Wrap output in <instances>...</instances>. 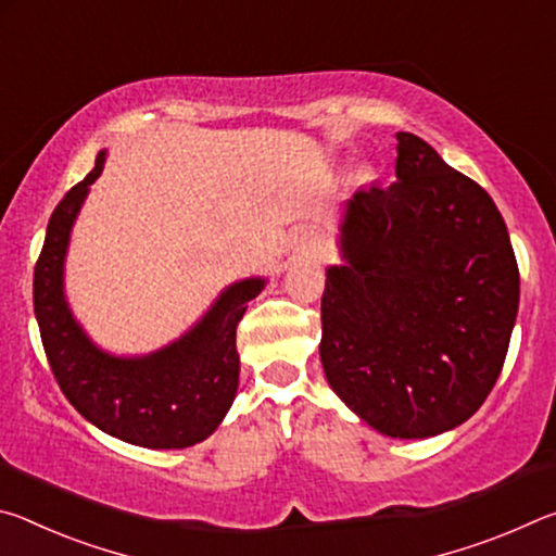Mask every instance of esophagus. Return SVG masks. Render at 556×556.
<instances>
[{"instance_id":"34e87169","label":"esophagus","mask_w":556,"mask_h":556,"mask_svg":"<svg viewBox=\"0 0 556 556\" xmlns=\"http://www.w3.org/2000/svg\"><path fill=\"white\" fill-rule=\"evenodd\" d=\"M316 248V242L312 240V238H304L301 240V250H314Z\"/></svg>"}]
</instances>
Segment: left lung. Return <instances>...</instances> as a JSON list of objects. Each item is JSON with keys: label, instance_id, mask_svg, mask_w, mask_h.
I'll use <instances>...</instances> for the list:
<instances>
[{"label": "left lung", "instance_id": "obj_1", "mask_svg": "<svg viewBox=\"0 0 556 556\" xmlns=\"http://www.w3.org/2000/svg\"><path fill=\"white\" fill-rule=\"evenodd\" d=\"M397 181L361 188L326 271L328 384L388 437L425 439L468 417L503 370L520 271L485 188L425 139L397 135Z\"/></svg>", "mask_w": 556, "mask_h": 556}]
</instances>
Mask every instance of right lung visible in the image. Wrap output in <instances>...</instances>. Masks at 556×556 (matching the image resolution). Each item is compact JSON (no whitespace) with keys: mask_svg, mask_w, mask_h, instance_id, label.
<instances>
[{"mask_svg":"<svg viewBox=\"0 0 556 556\" xmlns=\"http://www.w3.org/2000/svg\"><path fill=\"white\" fill-rule=\"evenodd\" d=\"M96 168L75 184L46 228L34 267V312L51 372L75 409L110 437L144 448H186L211 437L238 392L240 357L235 348L240 318L265 279L225 289L199 326L147 357H112L88 341L63 299V257L75 215Z\"/></svg>","mask_w":556,"mask_h":556,"instance_id":"add662e5","label":"right lung"}]
</instances>
